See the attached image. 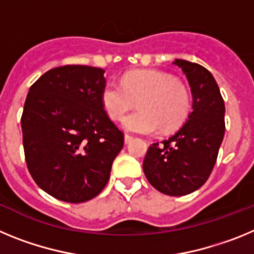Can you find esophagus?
<instances>
[{
	"label": "esophagus",
	"instance_id": "1",
	"mask_svg": "<svg viewBox=\"0 0 254 254\" xmlns=\"http://www.w3.org/2000/svg\"><path fill=\"white\" fill-rule=\"evenodd\" d=\"M132 140H133V137H132L131 134H128V133H126V134H125V142H126V143H129Z\"/></svg>",
	"mask_w": 254,
	"mask_h": 254
}]
</instances>
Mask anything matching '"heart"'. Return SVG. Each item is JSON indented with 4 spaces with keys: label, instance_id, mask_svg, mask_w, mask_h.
I'll use <instances>...</instances> for the list:
<instances>
[{
    "label": "heart",
    "instance_id": "b5f03b06",
    "mask_svg": "<svg viewBox=\"0 0 254 254\" xmlns=\"http://www.w3.org/2000/svg\"><path fill=\"white\" fill-rule=\"evenodd\" d=\"M138 102L140 111L123 121L127 131L155 133L176 128L187 117L190 94L170 73L158 69H134L126 73L122 85L107 82L102 104L112 120H121Z\"/></svg>",
    "mask_w": 254,
    "mask_h": 254
}]
</instances>
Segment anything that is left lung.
I'll list each match as a JSON object with an SVG mask.
<instances>
[{"instance_id": "obj_1", "label": "left lung", "mask_w": 254, "mask_h": 254, "mask_svg": "<svg viewBox=\"0 0 254 254\" xmlns=\"http://www.w3.org/2000/svg\"><path fill=\"white\" fill-rule=\"evenodd\" d=\"M192 93V112L168 140L155 142L143 159V173L154 188L168 196H185L205 185L214 169L225 133V104L214 76L190 61L176 60Z\"/></svg>"}]
</instances>
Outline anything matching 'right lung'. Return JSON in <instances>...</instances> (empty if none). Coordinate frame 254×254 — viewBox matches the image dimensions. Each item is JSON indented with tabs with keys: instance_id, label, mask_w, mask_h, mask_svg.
Wrapping results in <instances>:
<instances>
[{
	"instance_id": "1",
	"label": "right lung",
	"mask_w": 254,
	"mask_h": 254,
	"mask_svg": "<svg viewBox=\"0 0 254 254\" xmlns=\"http://www.w3.org/2000/svg\"><path fill=\"white\" fill-rule=\"evenodd\" d=\"M104 69L67 64L29 89L21 116L29 173L44 192L80 203L100 193L122 150V131L102 104Z\"/></svg>"
}]
</instances>
